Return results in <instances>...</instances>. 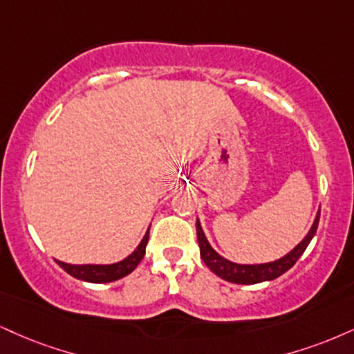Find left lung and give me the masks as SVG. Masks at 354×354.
<instances>
[{
  "instance_id": "left-lung-1",
  "label": "left lung",
  "mask_w": 354,
  "mask_h": 354,
  "mask_svg": "<svg viewBox=\"0 0 354 354\" xmlns=\"http://www.w3.org/2000/svg\"><path fill=\"white\" fill-rule=\"evenodd\" d=\"M318 221H320V211H318L317 218L313 221V225L310 227V231L305 236V239L301 241L295 249H292L287 255L277 259L274 262L247 266V263H236V262L227 261V259L221 257V255L212 249L209 242H207L206 236H204L201 224H199V219H196V234H198L199 252H201L204 263H206V266L209 267L216 275L221 277V279L227 280V282L241 283V285L267 282V280H274L277 277L285 274V272L295 266V262L299 261L301 254H304L306 247H308L310 241L313 239L315 232H317V227H318Z\"/></svg>"
}]
</instances>
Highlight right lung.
Returning a JSON list of instances; mask_svg holds the SVG:
<instances>
[{"instance_id":"right-lung-1","label":"right lung","mask_w":354,"mask_h":354,"mask_svg":"<svg viewBox=\"0 0 354 354\" xmlns=\"http://www.w3.org/2000/svg\"><path fill=\"white\" fill-rule=\"evenodd\" d=\"M148 237H150V229H148L145 237L140 242L138 247L131 252L129 257L123 259V261L117 263H110V266H92V263H87V266H72V263H66L61 261H55L59 263V267H62L67 274L74 277V279L84 280V282L91 283H107L113 282V280L122 279V277L131 274L136 269L140 262H142L145 249H147Z\"/></svg>"}]
</instances>
